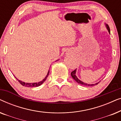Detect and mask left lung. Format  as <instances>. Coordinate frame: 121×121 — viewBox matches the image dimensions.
I'll return each instance as SVG.
<instances>
[{
    "mask_svg": "<svg viewBox=\"0 0 121 121\" xmlns=\"http://www.w3.org/2000/svg\"><path fill=\"white\" fill-rule=\"evenodd\" d=\"M106 26L107 29L108 30V32L110 34V27H109V26L107 24H106ZM71 75H72L73 78L74 79V80H75L76 82H77L78 84H81V85H82L94 86V85H97V84H98V83H99V82H97V83H96V84H88L85 83V82H82V81L79 80V79L77 77V76H76V69H75V70L73 71V72H72V73H71Z\"/></svg>",
    "mask_w": 121,
    "mask_h": 121,
    "instance_id": "left-lung-1",
    "label": "left lung"
}]
</instances>
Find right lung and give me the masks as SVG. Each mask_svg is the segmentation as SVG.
<instances>
[{"label": "right lung", "instance_id": "right-lung-1", "mask_svg": "<svg viewBox=\"0 0 121 121\" xmlns=\"http://www.w3.org/2000/svg\"><path fill=\"white\" fill-rule=\"evenodd\" d=\"M49 70H48L47 75L46 76V77L44 78V79H43L42 81H41V82H34V83H25V82H22V81L18 80V79L16 78L15 77L16 79L18 80V82H19L20 83L22 86H26V87H37V86H40L41 85H42V84L44 82H45V80H46V79H47V78L48 77V75H49Z\"/></svg>", "mask_w": 121, "mask_h": 121}]
</instances>
